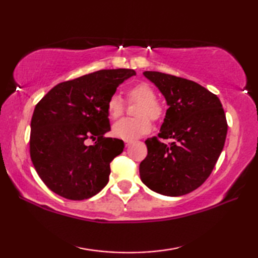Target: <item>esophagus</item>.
<instances>
[{
  "label": "esophagus",
  "mask_w": 258,
  "mask_h": 258,
  "mask_svg": "<svg viewBox=\"0 0 258 258\" xmlns=\"http://www.w3.org/2000/svg\"><path fill=\"white\" fill-rule=\"evenodd\" d=\"M124 143H125V146H130L131 144L133 143V141H128V140H125L124 141Z\"/></svg>",
  "instance_id": "obj_1"
}]
</instances>
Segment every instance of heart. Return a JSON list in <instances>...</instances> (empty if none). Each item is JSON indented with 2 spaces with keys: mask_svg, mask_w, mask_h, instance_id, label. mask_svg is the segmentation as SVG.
<instances>
[{
  "mask_svg": "<svg viewBox=\"0 0 258 258\" xmlns=\"http://www.w3.org/2000/svg\"><path fill=\"white\" fill-rule=\"evenodd\" d=\"M126 97L130 104L139 103L135 107V118H126L119 120L114 125L113 134L118 139L133 141L140 136L149 133L152 127V120H160L164 115L162 104L157 101V94L153 87L140 82L131 86L126 92ZM125 105L120 96L114 94L106 103L107 116L115 120L123 116Z\"/></svg>",
  "mask_w": 258,
  "mask_h": 258,
  "instance_id": "heart-1",
  "label": "heart"
}]
</instances>
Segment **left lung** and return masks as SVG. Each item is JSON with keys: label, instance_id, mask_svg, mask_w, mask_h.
Masks as SVG:
<instances>
[{"label": "left lung", "instance_id": "left-lung-1", "mask_svg": "<svg viewBox=\"0 0 258 258\" xmlns=\"http://www.w3.org/2000/svg\"><path fill=\"white\" fill-rule=\"evenodd\" d=\"M143 74L169 107L161 132L145 141L141 179L158 194H188L208 178L221 155L227 134L225 112L220 98L193 81L154 71ZM161 138L171 142L165 145Z\"/></svg>", "mask_w": 258, "mask_h": 258}]
</instances>
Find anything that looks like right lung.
<instances>
[{
  "mask_svg": "<svg viewBox=\"0 0 258 258\" xmlns=\"http://www.w3.org/2000/svg\"><path fill=\"white\" fill-rule=\"evenodd\" d=\"M134 70H101L54 86L36 104L31 119L30 156L54 193L87 200L108 182L109 164L123 152L122 140L105 138L108 98ZM86 139L96 140L86 146Z\"/></svg>",
  "mask_w": 258,
  "mask_h": 258,
  "instance_id": "obj_1",
  "label": "right lung"
}]
</instances>
